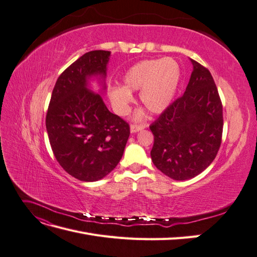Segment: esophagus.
<instances>
[{
	"instance_id": "1",
	"label": "esophagus",
	"mask_w": 257,
	"mask_h": 257,
	"mask_svg": "<svg viewBox=\"0 0 257 257\" xmlns=\"http://www.w3.org/2000/svg\"><path fill=\"white\" fill-rule=\"evenodd\" d=\"M146 127V124H131V132L132 133H136L138 131H142Z\"/></svg>"
}]
</instances>
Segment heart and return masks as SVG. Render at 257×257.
<instances>
[{
	"label": "heart",
	"instance_id": "obj_1",
	"mask_svg": "<svg viewBox=\"0 0 257 257\" xmlns=\"http://www.w3.org/2000/svg\"><path fill=\"white\" fill-rule=\"evenodd\" d=\"M180 80V66L172 58L146 60L132 66L124 75V88L113 89L111 102L116 113L126 114L133 95L141 90V100L148 110L160 113L170 104Z\"/></svg>",
	"mask_w": 257,
	"mask_h": 257
}]
</instances>
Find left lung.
Wrapping results in <instances>:
<instances>
[{
  "label": "left lung",
  "mask_w": 257,
  "mask_h": 257,
  "mask_svg": "<svg viewBox=\"0 0 257 257\" xmlns=\"http://www.w3.org/2000/svg\"><path fill=\"white\" fill-rule=\"evenodd\" d=\"M191 61L193 72L184 94L150 125L153 164L174 180L204 172L222 143L223 106L217 88L209 69Z\"/></svg>",
  "instance_id": "1"
}]
</instances>
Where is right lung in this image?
I'll return each instance as SVG.
<instances>
[{
  "label": "right lung",
  "mask_w": 257,
  "mask_h": 257,
  "mask_svg": "<svg viewBox=\"0 0 257 257\" xmlns=\"http://www.w3.org/2000/svg\"><path fill=\"white\" fill-rule=\"evenodd\" d=\"M110 51L84 53L62 73L52 90L46 128L61 167L80 181H97L120 162L130 124L87 89V79L106 74Z\"/></svg>",
  "instance_id": "obj_1"
}]
</instances>
